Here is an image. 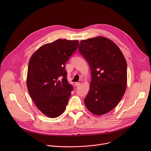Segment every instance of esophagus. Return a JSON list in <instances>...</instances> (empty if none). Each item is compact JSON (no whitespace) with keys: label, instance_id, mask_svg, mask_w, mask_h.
I'll use <instances>...</instances> for the list:
<instances>
[{"label":"esophagus","instance_id":"1","mask_svg":"<svg viewBox=\"0 0 151 151\" xmlns=\"http://www.w3.org/2000/svg\"><path fill=\"white\" fill-rule=\"evenodd\" d=\"M81 83L80 82H76L75 85H76V86L77 87H79V86L81 85Z\"/></svg>","mask_w":151,"mask_h":151}]
</instances>
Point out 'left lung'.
<instances>
[{"mask_svg":"<svg viewBox=\"0 0 151 151\" xmlns=\"http://www.w3.org/2000/svg\"><path fill=\"white\" fill-rule=\"evenodd\" d=\"M79 51L91 70L90 90L84 103L93 114L104 115L115 108L125 93V58L113 41L103 36L82 40Z\"/></svg>","mask_w":151,"mask_h":151,"instance_id":"1","label":"left lung"}]
</instances>
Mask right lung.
Masks as SVG:
<instances>
[{
	"mask_svg": "<svg viewBox=\"0 0 151 151\" xmlns=\"http://www.w3.org/2000/svg\"><path fill=\"white\" fill-rule=\"evenodd\" d=\"M78 45V40L57 39L40 47L29 60L28 91L38 109L48 117H58L66 109L73 88L68 81L65 64Z\"/></svg>",
	"mask_w": 151,
	"mask_h": 151,
	"instance_id": "add662e5",
	"label": "right lung"
}]
</instances>
